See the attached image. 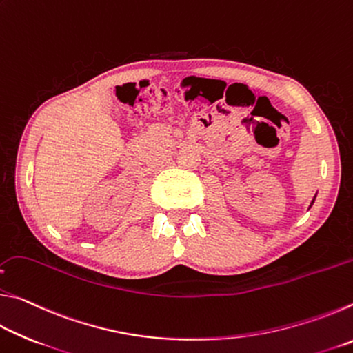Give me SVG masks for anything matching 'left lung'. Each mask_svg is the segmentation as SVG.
I'll list each match as a JSON object with an SVG mask.
<instances>
[{"instance_id": "obj_1", "label": "left lung", "mask_w": 353, "mask_h": 353, "mask_svg": "<svg viewBox=\"0 0 353 353\" xmlns=\"http://www.w3.org/2000/svg\"><path fill=\"white\" fill-rule=\"evenodd\" d=\"M313 201H314V199H313ZM312 204H313V202H312Z\"/></svg>"}]
</instances>
